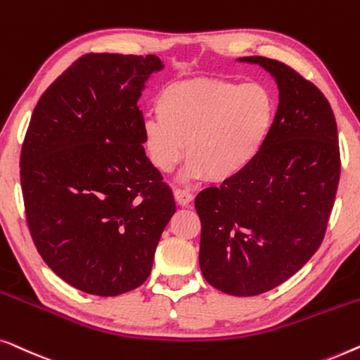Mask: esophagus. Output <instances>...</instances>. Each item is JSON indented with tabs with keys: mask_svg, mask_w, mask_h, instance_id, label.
<instances>
[{
	"mask_svg": "<svg viewBox=\"0 0 360 360\" xmlns=\"http://www.w3.org/2000/svg\"><path fill=\"white\" fill-rule=\"evenodd\" d=\"M174 199L179 205L186 207V205L191 204L192 199H194V195H192L187 189H181V187H176V189H174Z\"/></svg>",
	"mask_w": 360,
	"mask_h": 360,
	"instance_id": "34e87169",
	"label": "esophagus"
}]
</instances>
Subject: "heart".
<instances>
[{
  "label": "heart",
  "mask_w": 360,
  "mask_h": 360,
  "mask_svg": "<svg viewBox=\"0 0 360 360\" xmlns=\"http://www.w3.org/2000/svg\"><path fill=\"white\" fill-rule=\"evenodd\" d=\"M158 117L143 124V148L161 173L186 153V178L229 182L246 173L269 143L277 103L262 83L194 78L165 86L156 96Z\"/></svg>",
  "instance_id": "b5f03b06"
}]
</instances>
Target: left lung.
<instances>
[{
  "mask_svg": "<svg viewBox=\"0 0 360 360\" xmlns=\"http://www.w3.org/2000/svg\"><path fill=\"white\" fill-rule=\"evenodd\" d=\"M274 77L279 105L271 140L236 179L195 197L199 264L205 281L236 297L281 285L307 264L325 238L341 158L338 125L325 94L288 65L243 57Z\"/></svg>",
  "mask_w": 360,
  "mask_h": 360,
  "instance_id": "1",
  "label": "left lung"
}]
</instances>
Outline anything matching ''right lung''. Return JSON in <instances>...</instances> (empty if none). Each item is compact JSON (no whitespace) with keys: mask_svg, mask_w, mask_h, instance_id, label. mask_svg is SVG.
I'll list each match as a JSON object with an SVG mask.
<instances>
[{"mask_svg":"<svg viewBox=\"0 0 360 360\" xmlns=\"http://www.w3.org/2000/svg\"><path fill=\"white\" fill-rule=\"evenodd\" d=\"M156 55L88 53L40 96L21 150L26 220L39 255L70 285L99 297L148 279L176 212L143 148L141 91Z\"/></svg>","mask_w":360,"mask_h":360,"instance_id":"obj_1","label":"right lung"}]
</instances>
